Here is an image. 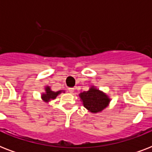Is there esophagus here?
<instances>
[{"label":"esophagus","mask_w":152,"mask_h":152,"mask_svg":"<svg viewBox=\"0 0 152 152\" xmlns=\"http://www.w3.org/2000/svg\"><path fill=\"white\" fill-rule=\"evenodd\" d=\"M69 92L71 93V94H72V93L74 92V88H69Z\"/></svg>","instance_id":"obj_1"}]
</instances>
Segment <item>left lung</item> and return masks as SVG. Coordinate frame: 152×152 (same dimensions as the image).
<instances>
[{"instance_id":"8db88e82","label":"left lung","mask_w":152,"mask_h":152,"mask_svg":"<svg viewBox=\"0 0 152 152\" xmlns=\"http://www.w3.org/2000/svg\"><path fill=\"white\" fill-rule=\"evenodd\" d=\"M79 96L83 106L92 113H101L109 106L111 100L108 95L94 85L91 86L88 91L81 92Z\"/></svg>"}]
</instances>
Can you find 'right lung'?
<instances>
[{
  "instance_id": "add662e5",
  "label": "right lung",
  "mask_w": 152,
  "mask_h": 152,
  "mask_svg": "<svg viewBox=\"0 0 152 152\" xmlns=\"http://www.w3.org/2000/svg\"><path fill=\"white\" fill-rule=\"evenodd\" d=\"M45 92L42 93L41 98L45 102H50L51 100L55 99L57 97V95H59L61 93H64V91H53L51 90V88L50 86H46L45 88Z\"/></svg>"
}]
</instances>
